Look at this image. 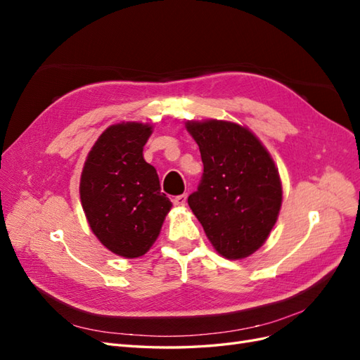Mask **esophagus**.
Segmentation results:
<instances>
[{
    "label": "esophagus",
    "instance_id": "obj_1",
    "mask_svg": "<svg viewBox=\"0 0 360 360\" xmlns=\"http://www.w3.org/2000/svg\"><path fill=\"white\" fill-rule=\"evenodd\" d=\"M186 200H188V193H181V195H177V197L174 198V204L179 205V207H183L184 204H186Z\"/></svg>",
    "mask_w": 360,
    "mask_h": 360
}]
</instances>
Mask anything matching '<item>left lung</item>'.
<instances>
[{"label": "left lung", "mask_w": 360, "mask_h": 360, "mask_svg": "<svg viewBox=\"0 0 360 360\" xmlns=\"http://www.w3.org/2000/svg\"><path fill=\"white\" fill-rule=\"evenodd\" d=\"M204 165L188 202L214 249L228 259L249 257L266 242L281 202L279 174L249 129L209 120L188 122Z\"/></svg>", "instance_id": "8db88e82"}]
</instances>
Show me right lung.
<instances>
[{"label":"right lung","instance_id":"obj_1","mask_svg":"<svg viewBox=\"0 0 360 360\" xmlns=\"http://www.w3.org/2000/svg\"><path fill=\"white\" fill-rule=\"evenodd\" d=\"M151 126L108 127L86 156L79 193L91 231L111 252L136 258L156 242L171 201L143 158Z\"/></svg>","mask_w":360,"mask_h":360}]
</instances>
